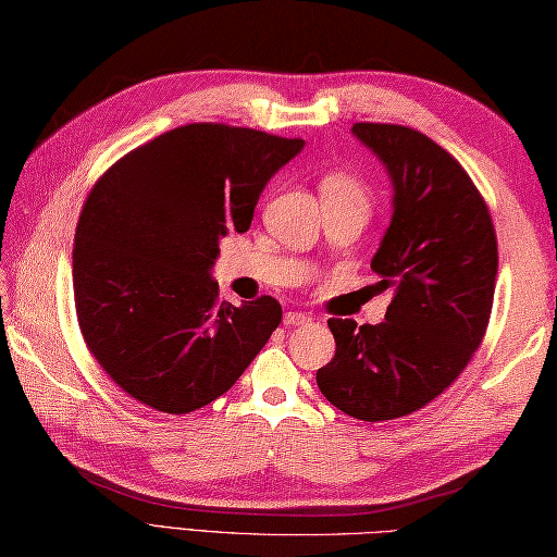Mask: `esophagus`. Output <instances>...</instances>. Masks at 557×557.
<instances>
[{
  "label": "esophagus",
  "instance_id": "obj_1",
  "mask_svg": "<svg viewBox=\"0 0 557 557\" xmlns=\"http://www.w3.org/2000/svg\"><path fill=\"white\" fill-rule=\"evenodd\" d=\"M311 321V315H306V313H299V311H289V313H285V325H289V327H297V325H306Z\"/></svg>",
  "mask_w": 557,
  "mask_h": 557
}]
</instances>
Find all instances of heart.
I'll use <instances>...</instances> for the list:
<instances>
[{"label": "heart", "mask_w": 557, "mask_h": 557, "mask_svg": "<svg viewBox=\"0 0 557 557\" xmlns=\"http://www.w3.org/2000/svg\"><path fill=\"white\" fill-rule=\"evenodd\" d=\"M323 200H351V203L369 206V194H366L363 184L357 176L345 174V172H333L327 174L321 184Z\"/></svg>", "instance_id": "b5f03b06"}]
</instances>
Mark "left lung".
<instances>
[{"label": "left lung", "instance_id": "8db88e82", "mask_svg": "<svg viewBox=\"0 0 557 557\" xmlns=\"http://www.w3.org/2000/svg\"><path fill=\"white\" fill-rule=\"evenodd\" d=\"M383 162L393 215L371 268L393 292L385 321L330 318L335 357L315 381L330 405L361 421L399 419L455 383L486 335L498 242L461 164L409 126L354 124Z\"/></svg>", "mask_w": 557, "mask_h": 557}]
</instances>
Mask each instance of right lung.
Masks as SVG:
<instances>
[{"label":"right lung","instance_id":"obj_1","mask_svg":"<svg viewBox=\"0 0 557 557\" xmlns=\"http://www.w3.org/2000/svg\"><path fill=\"white\" fill-rule=\"evenodd\" d=\"M304 146L186 124L92 186L74 236V299L83 339L124 393L158 411H196L265 347L282 306L220 304L212 265L222 236L251 227L263 188Z\"/></svg>","mask_w":557,"mask_h":557}]
</instances>
